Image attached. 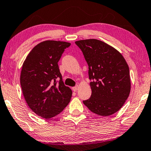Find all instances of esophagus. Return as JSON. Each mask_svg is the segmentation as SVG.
Here are the masks:
<instances>
[{"instance_id": "34e87169", "label": "esophagus", "mask_w": 151, "mask_h": 151, "mask_svg": "<svg viewBox=\"0 0 151 151\" xmlns=\"http://www.w3.org/2000/svg\"><path fill=\"white\" fill-rule=\"evenodd\" d=\"M78 85H76V86H75V87H74L73 88V90L75 92H76V91L78 90Z\"/></svg>"}]
</instances>
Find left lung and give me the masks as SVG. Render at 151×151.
Here are the masks:
<instances>
[{
	"instance_id": "left-lung-1",
	"label": "left lung",
	"mask_w": 151,
	"mask_h": 151,
	"mask_svg": "<svg viewBox=\"0 0 151 151\" xmlns=\"http://www.w3.org/2000/svg\"><path fill=\"white\" fill-rule=\"evenodd\" d=\"M88 66L92 93L83 101L88 109L109 116L120 109L130 95L129 67L120 52L100 40L88 39L75 42Z\"/></svg>"
}]
</instances>
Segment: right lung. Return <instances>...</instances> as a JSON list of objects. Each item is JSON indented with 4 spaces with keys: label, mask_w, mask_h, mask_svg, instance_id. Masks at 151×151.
<instances>
[{
    "label": "right lung",
    "mask_w": 151,
    "mask_h": 151,
    "mask_svg": "<svg viewBox=\"0 0 151 151\" xmlns=\"http://www.w3.org/2000/svg\"><path fill=\"white\" fill-rule=\"evenodd\" d=\"M70 43L46 40L33 47L24 61L20 83L29 108L42 118L59 114L70 102L72 90L64 85L58 63Z\"/></svg>",
    "instance_id": "1"
}]
</instances>
